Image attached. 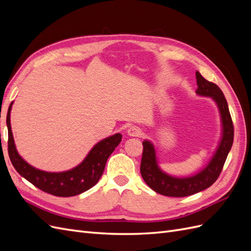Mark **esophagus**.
Segmentation results:
<instances>
[{"mask_svg":"<svg viewBox=\"0 0 251 251\" xmlns=\"http://www.w3.org/2000/svg\"><path fill=\"white\" fill-rule=\"evenodd\" d=\"M126 133H127L128 136H131V137H138V136L141 135V130H140V127H138V126H132L127 128Z\"/></svg>","mask_w":251,"mask_h":251,"instance_id":"esophagus-1","label":"esophagus"}]
</instances>
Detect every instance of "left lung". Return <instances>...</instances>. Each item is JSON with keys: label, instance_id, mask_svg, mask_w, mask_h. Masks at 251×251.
Returning a JSON list of instances; mask_svg holds the SVG:
<instances>
[{"label": "left lung", "instance_id": "1", "mask_svg": "<svg viewBox=\"0 0 251 251\" xmlns=\"http://www.w3.org/2000/svg\"><path fill=\"white\" fill-rule=\"evenodd\" d=\"M198 96L209 97L217 104L221 120V137L209 161L198 173L187 177H176L165 173L159 166L154 143L146 139L142 142L143 153L140 172L146 183L154 192L169 197H186L204 191L212 185L221 173L233 142V125L226 98L217 85L205 79L196 71Z\"/></svg>", "mask_w": 251, "mask_h": 251}]
</instances>
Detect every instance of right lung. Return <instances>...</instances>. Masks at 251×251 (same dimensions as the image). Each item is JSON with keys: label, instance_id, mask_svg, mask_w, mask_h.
<instances>
[{"label": "right lung", "instance_id": "1", "mask_svg": "<svg viewBox=\"0 0 251 251\" xmlns=\"http://www.w3.org/2000/svg\"><path fill=\"white\" fill-rule=\"evenodd\" d=\"M13 101L7 112L6 124L8 127V154L12 165L17 172L30 183L57 197H72L79 195L93 187L100 179L105 163L114 150L121 141L120 133L98 141L90 150L85 159L75 168L64 172H46L29 164L19 154L10 125V112Z\"/></svg>", "mask_w": 251, "mask_h": 251}]
</instances>
